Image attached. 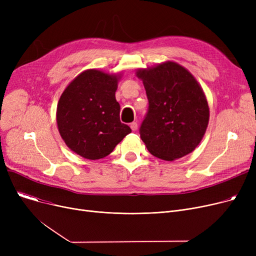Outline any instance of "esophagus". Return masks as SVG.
Returning <instances> with one entry per match:
<instances>
[{"mask_svg":"<svg viewBox=\"0 0 256 256\" xmlns=\"http://www.w3.org/2000/svg\"><path fill=\"white\" fill-rule=\"evenodd\" d=\"M130 126V128H132L134 132H136V130H138V124H137V122H132Z\"/></svg>","mask_w":256,"mask_h":256,"instance_id":"obj_1","label":"esophagus"}]
</instances>
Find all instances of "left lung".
Listing matches in <instances>:
<instances>
[{"label": "left lung", "instance_id": "obj_1", "mask_svg": "<svg viewBox=\"0 0 256 256\" xmlns=\"http://www.w3.org/2000/svg\"><path fill=\"white\" fill-rule=\"evenodd\" d=\"M148 109L139 132L147 150L165 160L193 152L208 128L210 110L195 78L176 62L140 70Z\"/></svg>", "mask_w": 256, "mask_h": 256}]
</instances>
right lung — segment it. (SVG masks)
Masks as SVG:
<instances>
[{
  "label": "right lung",
  "instance_id": "add662e5",
  "mask_svg": "<svg viewBox=\"0 0 256 256\" xmlns=\"http://www.w3.org/2000/svg\"><path fill=\"white\" fill-rule=\"evenodd\" d=\"M118 78L96 70L80 74L62 93L57 106L59 132L70 148L88 160L110 154L132 132L120 121L115 98Z\"/></svg>",
  "mask_w": 256,
  "mask_h": 256
}]
</instances>
